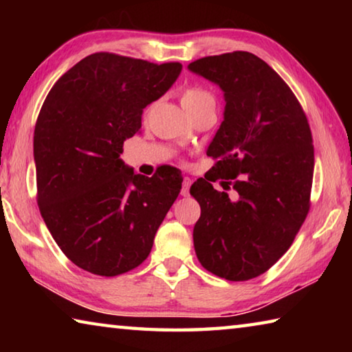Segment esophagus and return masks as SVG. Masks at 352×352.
Here are the masks:
<instances>
[{
  "mask_svg": "<svg viewBox=\"0 0 352 352\" xmlns=\"http://www.w3.org/2000/svg\"><path fill=\"white\" fill-rule=\"evenodd\" d=\"M190 184H192V180H190L189 177H184L183 178V183H182V195H184V197H186V195H189Z\"/></svg>",
  "mask_w": 352,
  "mask_h": 352,
  "instance_id": "obj_1",
  "label": "esophagus"
}]
</instances>
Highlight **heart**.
<instances>
[{"mask_svg":"<svg viewBox=\"0 0 352 352\" xmlns=\"http://www.w3.org/2000/svg\"><path fill=\"white\" fill-rule=\"evenodd\" d=\"M180 102L188 115H190V113L201 109V107L214 104V98L211 96V93H208L206 90H201V88L197 87H189L186 90H183Z\"/></svg>","mask_w":352,"mask_h":352,"instance_id":"b5f03b06","label":"heart"}]
</instances>
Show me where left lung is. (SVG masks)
<instances>
[{"label":"left lung","instance_id":"left-lung-1","mask_svg":"<svg viewBox=\"0 0 352 352\" xmlns=\"http://www.w3.org/2000/svg\"><path fill=\"white\" fill-rule=\"evenodd\" d=\"M188 68L217 83L225 98L223 121L206 152L217 162L190 186L201 210L195 254L216 276L247 281L287 252L307 216L311 127L287 83L252 52L204 57ZM219 177L236 190L231 199L212 188Z\"/></svg>","mask_w":352,"mask_h":352}]
</instances>
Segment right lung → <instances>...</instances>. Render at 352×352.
I'll use <instances>...</instances> for the list:
<instances>
[{
  "label": "right lung",
  "mask_w": 352,
  "mask_h": 352,
  "mask_svg": "<svg viewBox=\"0 0 352 352\" xmlns=\"http://www.w3.org/2000/svg\"><path fill=\"white\" fill-rule=\"evenodd\" d=\"M182 63L96 52L47 93L34 132L37 201L65 256L99 276L133 270L182 189L174 168L135 174L121 160L142 109L163 96Z\"/></svg>",
  "instance_id": "add662e5"
}]
</instances>
